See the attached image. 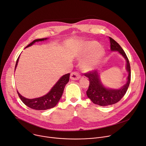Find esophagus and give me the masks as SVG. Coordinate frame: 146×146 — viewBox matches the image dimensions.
I'll return each instance as SVG.
<instances>
[{
	"label": "esophagus",
	"mask_w": 146,
	"mask_h": 146,
	"mask_svg": "<svg viewBox=\"0 0 146 146\" xmlns=\"http://www.w3.org/2000/svg\"><path fill=\"white\" fill-rule=\"evenodd\" d=\"M80 78V75L78 72H72L71 74L70 78L72 80H78Z\"/></svg>",
	"instance_id": "1"
}]
</instances>
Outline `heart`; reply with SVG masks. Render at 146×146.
Segmentation results:
<instances>
[{
	"label": "heart",
	"mask_w": 146,
	"mask_h": 146,
	"mask_svg": "<svg viewBox=\"0 0 146 146\" xmlns=\"http://www.w3.org/2000/svg\"><path fill=\"white\" fill-rule=\"evenodd\" d=\"M98 45L96 42H89L86 44V49L82 56H86L93 52L94 53L90 57L82 61L81 66L84 70L88 71L94 70L102 59L105 52L102 49H98Z\"/></svg>",
	"instance_id": "obj_1"
}]
</instances>
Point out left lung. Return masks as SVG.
<instances>
[{
    "mask_svg": "<svg viewBox=\"0 0 146 146\" xmlns=\"http://www.w3.org/2000/svg\"><path fill=\"white\" fill-rule=\"evenodd\" d=\"M110 49L111 51H117L126 60V70L128 72L127 81L125 85L119 89H109L102 83L98 71L87 72L84 75L89 79L90 84L86 92L87 97L94 104L100 106H108L118 102L125 94L131 81V67L128 57L120 45L111 37H109Z\"/></svg>",
    "mask_w": 146,
    "mask_h": 146,
    "instance_id": "1",
    "label": "left lung"
}]
</instances>
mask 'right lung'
Listing matches in <instances>:
<instances>
[{
  "label": "right lung",
  "instance_id": "1",
  "mask_svg": "<svg viewBox=\"0 0 146 146\" xmlns=\"http://www.w3.org/2000/svg\"><path fill=\"white\" fill-rule=\"evenodd\" d=\"M47 39L48 38L35 40L31 44H29L26 48L32 46L36 42L42 41ZM19 57V56L18 57L16 62L15 70L18 63ZM70 75V73H68L62 76L59 79V80L56 82V83L52 87V88L49 91V92L42 97L34 99H28L22 96L17 91L18 94L23 103L25 104L27 106L32 109L38 110H44L52 108L54 107L57 105V104L59 102L60 98L62 97L65 86L69 82Z\"/></svg>",
  "mask_w": 146,
  "mask_h": 146
}]
</instances>
